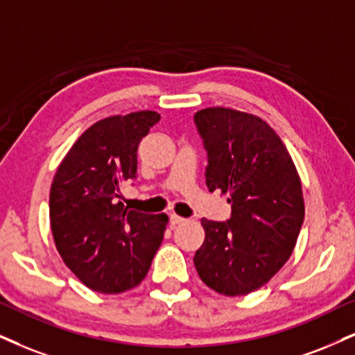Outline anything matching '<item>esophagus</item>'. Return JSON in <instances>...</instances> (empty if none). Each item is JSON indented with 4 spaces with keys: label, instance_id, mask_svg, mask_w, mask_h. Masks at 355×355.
Masks as SVG:
<instances>
[{
    "label": "esophagus",
    "instance_id": "esophagus-1",
    "mask_svg": "<svg viewBox=\"0 0 355 355\" xmlns=\"http://www.w3.org/2000/svg\"><path fill=\"white\" fill-rule=\"evenodd\" d=\"M184 220H186V218L181 217V216H178V214H171V216H169L171 225H179V224H182V222H184Z\"/></svg>",
    "mask_w": 355,
    "mask_h": 355
}]
</instances>
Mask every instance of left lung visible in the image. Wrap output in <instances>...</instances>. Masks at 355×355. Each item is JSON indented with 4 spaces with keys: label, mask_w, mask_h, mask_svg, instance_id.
<instances>
[{
    "label": "left lung",
    "mask_w": 355,
    "mask_h": 355,
    "mask_svg": "<svg viewBox=\"0 0 355 355\" xmlns=\"http://www.w3.org/2000/svg\"><path fill=\"white\" fill-rule=\"evenodd\" d=\"M194 123L207 153L205 184L229 192L230 218H202L205 240L194 265L202 282L225 296L268 283L286 263L304 220L300 176L290 153L261 118L205 108Z\"/></svg>",
    "instance_id": "left-lung-1"
}]
</instances>
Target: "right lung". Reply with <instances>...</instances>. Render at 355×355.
<instances>
[{"instance_id": "add662e5", "label": "right lung", "mask_w": 355, "mask_h": 355, "mask_svg": "<svg viewBox=\"0 0 355 355\" xmlns=\"http://www.w3.org/2000/svg\"><path fill=\"white\" fill-rule=\"evenodd\" d=\"M135 112L97 121L77 139L52 181L49 216L65 265L85 286L121 293L146 277L168 216L128 211L118 191L137 178L138 144L159 121Z\"/></svg>"}]
</instances>
